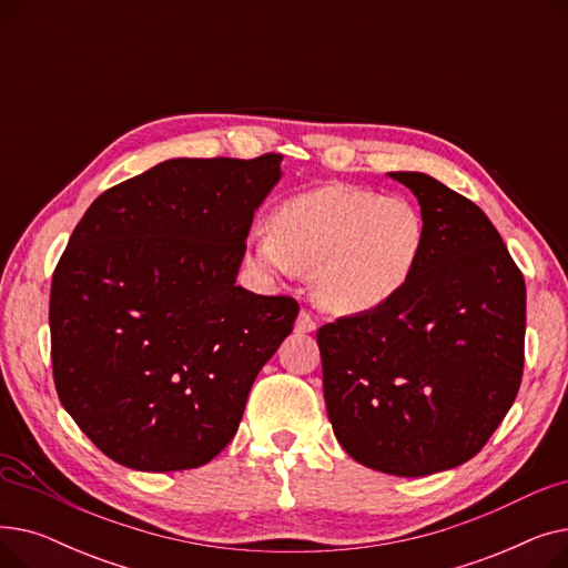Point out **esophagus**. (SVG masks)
I'll return each mask as SVG.
<instances>
[{
	"mask_svg": "<svg viewBox=\"0 0 568 568\" xmlns=\"http://www.w3.org/2000/svg\"><path fill=\"white\" fill-rule=\"evenodd\" d=\"M296 332L300 334H313L315 329H317V324H315V320L311 317V313H306V311H302L300 313V317H296Z\"/></svg>",
	"mask_w": 568,
	"mask_h": 568,
	"instance_id": "1",
	"label": "esophagus"
}]
</instances>
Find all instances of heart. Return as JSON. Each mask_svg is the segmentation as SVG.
I'll use <instances>...</instances> for the list:
<instances>
[{
  "mask_svg": "<svg viewBox=\"0 0 568 568\" xmlns=\"http://www.w3.org/2000/svg\"><path fill=\"white\" fill-rule=\"evenodd\" d=\"M426 248V221L412 200L332 184L285 200L272 230L251 236V255L268 274H311L315 300L338 315L394 304Z\"/></svg>",
  "mask_w": 568,
  "mask_h": 568,
  "instance_id": "b5f03b06",
  "label": "heart"
}]
</instances>
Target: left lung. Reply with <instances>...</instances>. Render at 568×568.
Returning a JSON list of instances; mask_svg holds the SVG:
<instances>
[{"mask_svg":"<svg viewBox=\"0 0 568 568\" xmlns=\"http://www.w3.org/2000/svg\"><path fill=\"white\" fill-rule=\"evenodd\" d=\"M419 200L426 248L394 304L317 332L324 403L371 469L428 476L484 449L520 389L525 278L479 206L424 172H389Z\"/></svg>","mask_w":568,"mask_h":568,"instance_id":"1","label":"left lung"}]
</instances>
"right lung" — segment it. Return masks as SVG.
Returning a JSON list of instances; mask_svg holds the SVG:
<instances>
[{
    "label": "right lung",
    "instance_id": "1",
    "mask_svg": "<svg viewBox=\"0 0 568 568\" xmlns=\"http://www.w3.org/2000/svg\"><path fill=\"white\" fill-rule=\"evenodd\" d=\"M281 161L170 159L99 195L73 230L50 290L54 386L114 463L193 469L234 437L300 313L236 285Z\"/></svg>",
    "mask_w": 568,
    "mask_h": 568
}]
</instances>
